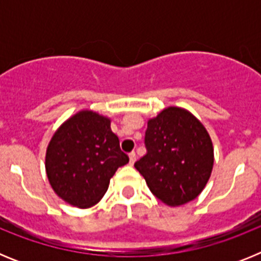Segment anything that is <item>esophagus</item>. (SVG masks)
Returning <instances> with one entry per match:
<instances>
[{
    "label": "esophagus",
    "mask_w": 261,
    "mask_h": 261,
    "mask_svg": "<svg viewBox=\"0 0 261 261\" xmlns=\"http://www.w3.org/2000/svg\"><path fill=\"white\" fill-rule=\"evenodd\" d=\"M135 162H136V153L135 151H132V153H129V163L133 165Z\"/></svg>",
    "instance_id": "obj_1"
}]
</instances>
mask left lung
Instances as JSON below:
<instances>
[{
    "label": "left lung",
    "mask_w": 261,
    "mask_h": 261,
    "mask_svg": "<svg viewBox=\"0 0 261 261\" xmlns=\"http://www.w3.org/2000/svg\"><path fill=\"white\" fill-rule=\"evenodd\" d=\"M147 153L135 163L149 190L168 206L195 200L208 183L214 151L208 130L181 107H167L147 120Z\"/></svg>",
    "instance_id": "1"
}]
</instances>
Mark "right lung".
Returning <instances> with one entry per match:
<instances>
[{
    "label": "right lung",
    "instance_id": "1",
    "mask_svg": "<svg viewBox=\"0 0 261 261\" xmlns=\"http://www.w3.org/2000/svg\"><path fill=\"white\" fill-rule=\"evenodd\" d=\"M128 162L111 130L110 117L82 110L64 121L50 138L45 172L60 199L85 209L100 201L111 177Z\"/></svg>",
    "mask_w": 261,
    "mask_h": 261
}]
</instances>
